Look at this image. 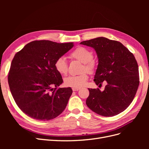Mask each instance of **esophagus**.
<instances>
[{
  "label": "esophagus",
  "mask_w": 149,
  "mask_h": 149,
  "mask_svg": "<svg viewBox=\"0 0 149 149\" xmlns=\"http://www.w3.org/2000/svg\"><path fill=\"white\" fill-rule=\"evenodd\" d=\"M72 89H73V91H78V90H79V88H72Z\"/></svg>",
  "instance_id": "34e87169"
}]
</instances>
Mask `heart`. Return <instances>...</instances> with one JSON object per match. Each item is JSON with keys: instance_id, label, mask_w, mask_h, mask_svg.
Listing matches in <instances>:
<instances>
[{"instance_id": "b5f03b06", "label": "heart", "mask_w": 149, "mask_h": 149, "mask_svg": "<svg viewBox=\"0 0 149 149\" xmlns=\"http://www.w3.org/2000/svg\"><path fill=\"white\" fill-rule=\"evenodd\" d=\"M71 56L83 63V71H86L89 73H93L96 69V64L93 60V53L90 49L79 47L71 52ZM55 66L56 71L61 74H66L68 71V64L63 56L58 58L55 61ZM88 76L86 73H83L78 75H70L65 79V83L67 86L73 88H81L86 83Z\"/></svg>"}]
</instances>
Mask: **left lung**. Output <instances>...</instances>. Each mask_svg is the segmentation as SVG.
Masks as SVG:
<instances>
[{
    "label": "left lung",
    "mask_w": 149,
    "mask_h": 149,
    "mask_svg": "<svg viewBox=\"0 0 149 149\" xmlns=\"http://www.w3.org/2000/svg\"><path fill=\"white\" fill-rule=\"evenodd\" d=\"M80 44L92 47L98 58L94 81L99 86L106 80L104 90L89 89L86 105L102 116L118 115L129 107L139 85V68L133 54L120 42L98 37Z\"/></svg>",
    "instance_id": "obj_1"
}]
</instances>
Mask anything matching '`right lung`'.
<instances>
[{
  "instance_id": "right-lung-1",
  "label": "right lung",
  "mask_w": 149,
  "mask_h": 149,
  "mask_svg": "<svg viewBox=\"0 0 149 149\" xmlns=\"http://www.w3.org/2000/svg\"><path fill=\"white\" fill-rule=\"evenodd\" d=\"M73 46V42L36 40L15 54L8 83L17 105L26 115L49 120L65 110L73 91L70 87L58 88L63 81L55 63Z\"/></svg>"
}]
</instances>
